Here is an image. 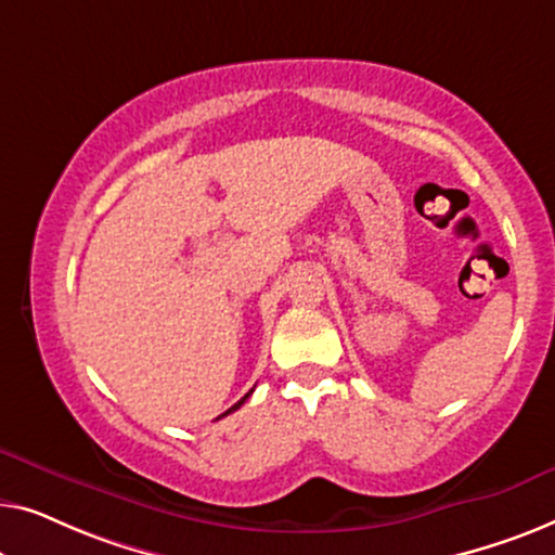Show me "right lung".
Wrapping results in <instances>:
<instances>
[{"instance_id":"1","label":"right lung","mask_w":555,"mask_h":555,"mask_svg":"<svg viewBox=\"0 0 555 555\" xmlns=\"http://www.w3.org/2000/svg\"><path fill=\"white\" fill-rule=\"evenodd\" d=\"M251 392H254V389H251ZM251 392H248V395H251ZM248 395H244V397H241V400H238L236 404H233V408H231V410H225V412H223V415H218L216 420H221V417H225V415H229V412H233V410H238V408H241V404H244V402L248 400Z\"/></svg>"}]
</instances>
